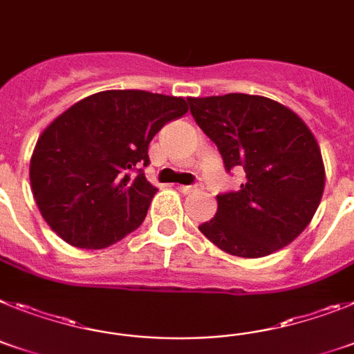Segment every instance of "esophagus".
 <instances>
[{
  "instance_id": "1",
  "label": "esophagus",
  "mask_w": 354,
  "mask_h": 354,
  "mask_svg": "<svg viewBox=\"0 0 354 354\" xmlns=\"http://www.w3.org/2000/svg\"><path fill=\"white\" fill-rule=\"evenodd\" d=\"M178 190H180V192H183V194H192V192L199 190V187L198 185H180L178 187Z\"/></svg>"
}]
</instances>
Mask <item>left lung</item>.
<instances>
[{
	"instance_id": "1",
	"label": "left lung",
	"mask_w": 354,
	"mask_h": 354,
	"mask_svg": "<svg viewBox=\"0 0 354 354\" xmlns=\"http://www.w3.org/2000/svg\"><path fill=\"white\" fill-rule=\"evenodd\" d=\"M190 112L215 142L226 171L245 183L217 196L215 217L199 226L224 253L262 258L290 244L324 192L321 147L305 121L274 100L251 94L189 97Z\"/></svg>"
}]
</instances>
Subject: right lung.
<instances>
[{"mask_svg": "<svg viewBox=\"0 0 354 354\" xmlns=\"http://www.w3.org/2000/svg\"><path fill=\"white\" fill-rule=\"evenodd\" d=\"M189 112L183 97L147 91H103L49 122L30 160L42 217L62 241L104 250L142 224L156 194L130 171L149 164L147 147L165 122Z\"/></svg>", "mask_w": 354, "mask_h": 354, "instance_id": "add662e5", "label": "right lung"}]
</instances>
